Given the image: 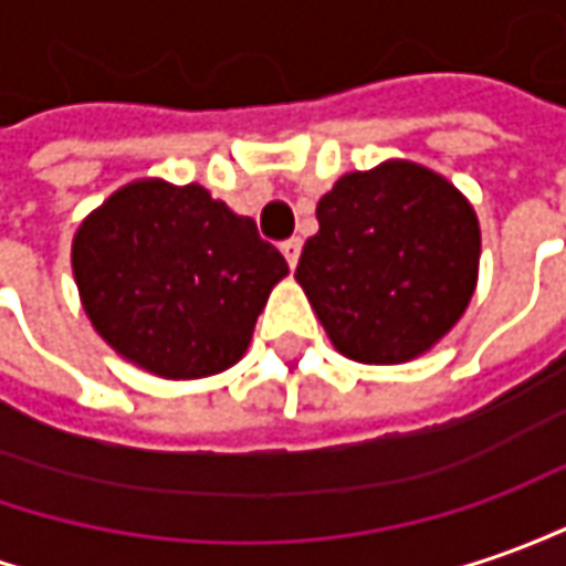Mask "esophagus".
Masks as SVG:
<instances>
[{"label":"esophagus","instance_id":"esophagus-1","mask_svg":"<svg viewBox=\"0 0 566 566\" xmlns=\"http://www.w3.org/2000/svg\"><path fill=\"white\" fill-rule=\"evenodd\" d=\"M300 251H303V244H300V238H287V241H284V244H282L284 260H287V266H291V269L297 266Z\"/></svg>","mask_w":566,"mask_h":566}]
</instances>
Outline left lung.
Masks as SVG:
<instances>
[{
    "mask_svg": "<svg viewBox=\"0 0 566 566\" xmlns=\"http://www.w3.org/2000/svg\"><path fill=\"white\" fill-rule=\"evenodd\" d=\"M315 217L294 279L340 356L412 363L455 328L474 297L480 222L446 176L384 160L340 176Z\"/></svg>",
    "mask_w": 566,
    "mask_h": 566,
    "instance_id": "left-lung-1",
    "label": "left lung"
}]
</instances>
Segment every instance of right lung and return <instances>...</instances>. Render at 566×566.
I'll use <instances>...</instances> for the list:
<instances>
[{
  "instance_id": "add662e5",
  "label": "right lung",
  "mask_w": 566,
  "mask_h": 566,
  "mask_svg": "<svg viewBox=\"0 0 566 566\" xmlns=\"http://www.w3.org/2000/svg\"><path fill=\"white\" fill-rule=\"evenodd\" d=\"M73 282L92 328L142 371L195 380L232 368L287 275L284 256L198 182L136 179L80 222Z\"/></svg>"
}]
</instances>
